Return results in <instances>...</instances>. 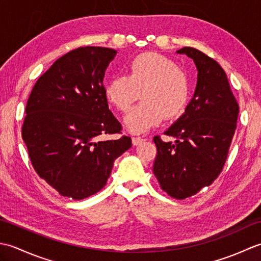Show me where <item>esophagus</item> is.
I'll use <instances>...</instances> for the list:
<instances>
[{"mask_svg": "<svg viewBox=\"0 0 261 261\" xmlns=\"http://www.w3.org/2000/svg\"><path fill=\"white\" fill-rule=\"evenodd\" d=\"M143 141H145V139L141 137H134L132 138V143H134V146H138L140 145V143H142Z\"/></svg>", "mask_w": 261, "mask_h": 261, "instance_id": "1", "label": "esophagus"}]
</instances>
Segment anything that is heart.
<instances>
[{"instance_id": "obj_1", "label": "heart", "mask_w": 261, "mask_h": 261, "mask_svg": "<svg viewBox=\"0 0 261 261\" xmlns=\"http://www.w3.org/2000/svg\"><path fill=\"white\" fill-rule=\"evenodd\" d=\"M141 91L142 102L124 116L130 132L141 134L166 119H176L185 112L191 98L187 74L168 58L154 53L138 55L126 67V74L114 76L105 86L111 104L125 112Z\"/></svg>"}]
</instances>
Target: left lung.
<instances>
[{
    "mask_svg": "<svg viewBox=\"0 0 261 261\" xmlns=\"http://www.w3.org/2000/svg\"><path fill=\"white\" fill-rule=\"evenodd\" d=\"M185 54L198 70L197 85L185 113L171 125L165 142L153 137L157 156L153 174L162 190L176 199L195 195L218 178L228 157L233 138L239 105L223 68L207 55L192 47Z\"/></svg>",
    "mask_w": 261,
    "mask_h": 261,
    "instance_id": "8db88e82",
    "label": "left lung"
}]
</instances>
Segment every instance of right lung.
<instances>
[{
    "label": "right lung",
    "mask_w": 261,
    "mask_h": 261,
    "mask_svg": "<svg viewBox=\"0 0 261 261\" xmlns=\"http://www.w3.org/2000/svg\"><path fill=\"white\" fill-rule=\"evenodd\" d=\"M116 50L80 47L55 62L33 86L25 107L22 138L39 177L60 195L83 199L107 184L114 160L131 138L121 134L109 110L103 79Z\"/></svg>",
    "instance_id": "right-lung-1"
}]
</instances>
